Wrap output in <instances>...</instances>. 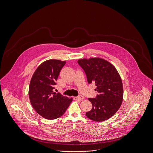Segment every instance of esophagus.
Instances as JSON below:
<instances>
[{
    "label": "esophagus",
    "instance_id": "esophagus-1",
    "mask_svg": "<svg viewBox=\"0 0 153 153\" xmlns=\"http://www.w3.org/2000/svg\"><path fill=\"white\" fill-rule=\"evenodd\" d=\"M85 99V97L83 96H82V95H80V96H77V97H74V100H83Z\"/></svg>",
    "mask_w": 153,
    "mask_h": 153
}]
</instances>
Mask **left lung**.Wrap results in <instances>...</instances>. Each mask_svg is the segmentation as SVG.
<instances>
[{
    "label": "left lung",
    "instance_id": "obj_1",
    "mask_svg": "<svg viewBox=\"0 0 153 153\" xmlns=\"http://www.w3.org/2000/svg\"><path fill=\"white\" fill-rule=\"evenodd\" d=\"M79 65L84 70L88 84L96 85V98H88L92 109L87 117L100 122L110 119L118 111L123 102V87L116 68L108 62L100 59H80Z\"/></svg>",
    "mask_w": 153,
    "mask_h": 153
}]
</instances>
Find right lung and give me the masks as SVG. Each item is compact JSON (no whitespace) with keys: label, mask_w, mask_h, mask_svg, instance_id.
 Here are the masks:
<instances>
[{"label":"right lung","mask_w":153,"mask_h":153,"mask_svg":"<svg viewBox=\"0 0 153 153\" xmlns=\"http://www.w3.org/2000/svg\"><path fill=\"white\" fill-rule=\"evenodd\" d=\"M66 62L49 60L34 71L29 88L30 103L36 111L45 119L54 120L62 116L72 102L61 93L54 92L59 73Z\"/></svg>","instance_id":"add662e5"}]
</instances>
